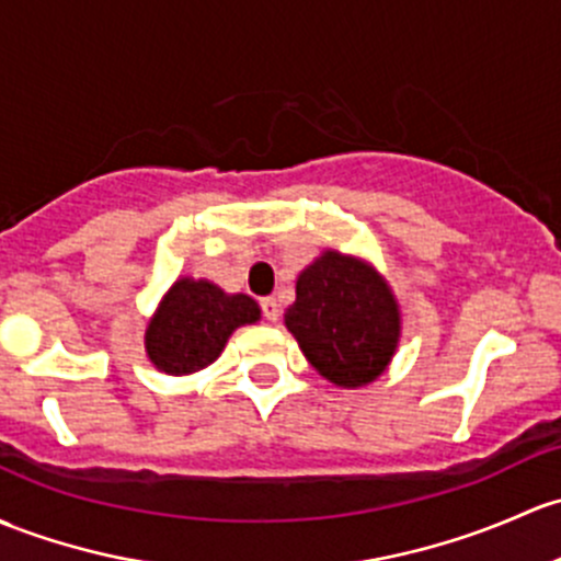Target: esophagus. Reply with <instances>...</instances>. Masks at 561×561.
<instances>
[{
	"label": "esophagus",
	"instance_id": "esophagus-1",
	"mask_svg": "<svg viewBox=\"0 0 561 561\" xmlns=\"http://www.w3.org/2000/svg\"><path fill=\"white\" fill-rule=\"evenodd\" d=\"M261 309H263V317L268 322L279 320V300H276V298H263Z\"/></svg>",
	"mask_w": 561,
	"mask_h": 561
}]
</instances>
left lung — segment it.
Here are the masks:
<instances>
[{"mask_svg":"<svg viewBox=\"0 0 561 561\" xmlns=\"http://www.w3.org/2000/svg\"><path fill=\"white\" fill-rule=\"evenodd\" d=\"M285 325L320 376L355 389L387 370L400 341V309L374 265L325 250L298 274Z\"/></svg>","mask_w":561,"mask_h":561,"instance_id":"1","label":"left lung"}]
</instances>
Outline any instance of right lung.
<instances>
[{"label": "right lung", "instance_id": "obj_1", "mask_svg": "<svg viewBox=\"0 0 561 561\" xmlns=\"http://www.w3.org/2000/svg\"><path fill=\"white\" fill-rule=\"evenodd\" d=\"M257 320L261 306L244 293L228 296L209 279L182 276L147 322V357L169 376L196 374L220 357L236 328Z\"/></svg>", "mask_w": 561, "mask_h": 561}]
</instances>
